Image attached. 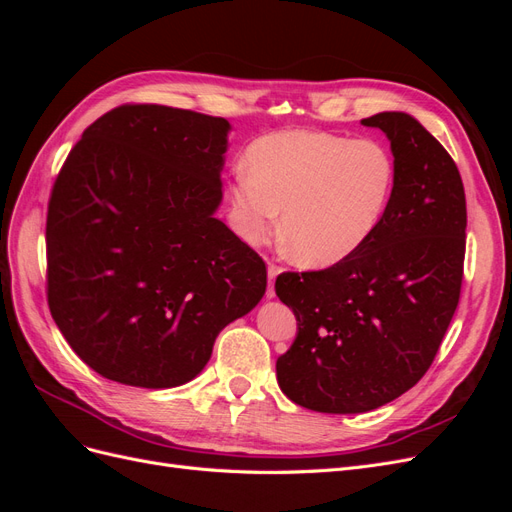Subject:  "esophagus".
Here are the masks:
<instances>
[{"instance_id":"1","label":"esophagus","mask_w":512,"mask_h":512,"mask_svg":"<svg viewBox=\"0 0 512 512\" xmlns=\"http://www.w3.org/2000/svg\"><path fill=\"white\" fill-rule=\"evenodd\" d=\"M282 273V269L280 267H275V265H269V288H267V299H273L275 297V288H273V284H275V277Z\"/></svg>"}]
</instances>
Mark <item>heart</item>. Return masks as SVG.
Segmentation results:
<instances>
[{
	"label": "heart",
	"instance_id": "heart-1",
	"mask_svg": "<svg viewBox=\"0 0 512 512\" xmlns=\"http://www.w3.org/2000/svg\"><path fill=\"white\" fill-rule=\"evenodd\" d=\"M245 166L230 183L237 232L250 243L262 241L282 209L284 250L312 269L339 265L374 237L397 177L380 141L305 128L256 138Z\"/></svg>",
	"mask_w": 512,
	"mask_h": 512
}]
</instances>
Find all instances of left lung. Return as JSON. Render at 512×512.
<instances>
[{
  "label": "left lung",
  "instance_id": "left-lung-1",
  "mask_svg": "<svg viewBox=\"0 0 512 512\" xmlns=\"http://www.w3.org/2000/svg\"><path fill=\"white\" fill-rule=\"evenodd\" d=\"M391 141L395 190L359 252L324 271L282 273L275 292L297 337L275 363L282 393L307 410L359 414L425 376L453 320L466 254V194L446 149L412 115L361 121Z\"/></svg>",
  "mask_w": 512,
  "mask_h": 512
}]
</instances>
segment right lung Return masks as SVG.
I'll return each mask as SVG.
<instances>
[{
	"instance_id": "obj_1",
	"label": "right lung",
	"mask_w": 512,
	"mask_h": 512,
	"mask_svg": "<svg viewBox=\"0 0 512 512\" xmlns=\"http://www.w3.org/2000/svg\"><path fill=\"white\" fill-rule=\"evenodd\" d=\"M228 132L222 117L126 104L61 166L46 215L49 307L100 376L190 382L265 294V262L215 218Z\"/></svg>"
}]
</instances>
